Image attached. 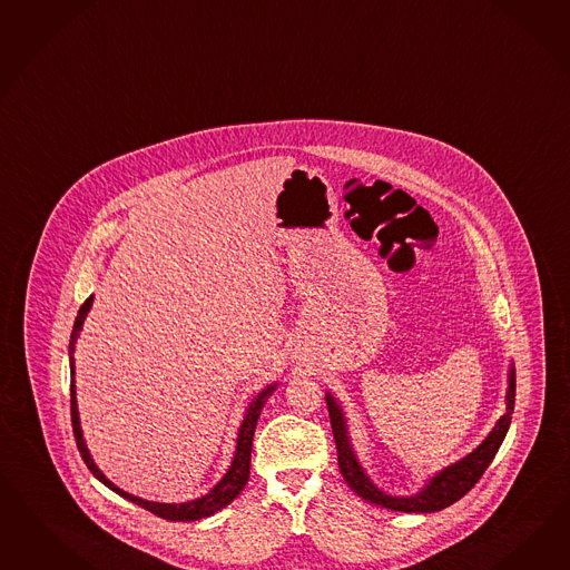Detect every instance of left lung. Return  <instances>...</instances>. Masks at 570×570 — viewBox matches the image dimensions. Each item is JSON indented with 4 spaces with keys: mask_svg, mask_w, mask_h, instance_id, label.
I'll use <instances>...</instances> for the list:
<instances>
[{
    "mask_svg": "<svg viewBox=\"0 0 570 570\" xmlns=\"http://www.w3.org/2000/svg\"><path fill=\"white\" fill-rule=\"evenodd\" d=\"M514 390H517V373H514V365H510V371H508L507 413L498 419V423L490 431V435L471 454H466L462 461L454 462L446 469H442L440 473H435V478H431L428 485L415 495H387V493L377 490L373 485V481L363 473L361 464L354 456L353 446L348 442L344 413H342L336 399L327 392L325 402H327L332 433H334L336 450H338L340 473H342L344 481L348 483V488L371 504H377V507L387 508V510H399V512H438V510H444L450 504H454L456 500H461L462 495L469 492L471 488H475V483L485 473L490 462L493 461L495 452L502 446L508 428H510L512 411H514Z\"/></svg>",
    "mask_w": 570,
    "mask_h": 570,
    "instance_id": "obj_1",
    "label": "left lung"
}]
</instances>
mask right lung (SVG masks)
Masks as SVG:
<instances>
[{
  "instance_id": "add662e5",
  "label": "right lung",
  "mask_w": 570,
  "mask_h": 570,
  "mask_svg": "<svg viewBox=\"0 0 570 570\" xmlns=\"http://www.w3.org/2000/svg\"><path fill=\"white\" fill-rule=\"evenodd\" d=\"M92 305V296H89L82 307L78 308L77 322L72 327V336H70V344H68V353H70V413H72V430H75V438H77L78 452L82 456L85 464L89 466L95 478L99 479L104 485H108L111 492L122 495L126 500L135 502L137 507L145 508L149 512H154L157 517L166 519V521H199L205 517H212L217 510L228 507L232 500L243 492V488L248 481V473H250V448H253V435H255V428H257V419L262 415L263 404L272 396V392L276 390L277 384L267 385L262 390V394H257V399L248 404L246 409L243 425L238 430V440H236V452H234V461H232L228 473L222 478L216 488L207 495L190 500V502H183V504H161V502H149L137 498L132 493L124 492L118 485H114L92 462L91 454L87 450V444L82 440V430H80V421H78V406H77V387H75V344H77L78 332L85 324V317L89 313Z\"/></svg>"
}]
</instances>
